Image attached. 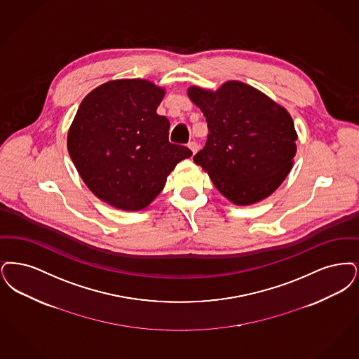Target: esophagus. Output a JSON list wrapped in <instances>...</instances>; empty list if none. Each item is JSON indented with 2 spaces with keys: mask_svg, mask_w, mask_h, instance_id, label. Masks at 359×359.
<instances>
[{
  "mask_svg": "<svg viewBox=\"0 0 359 359\" xmlns=\"http://www.w3.org/2000/svg\"><path fill=\"white\" fill-rule=\"evenodd\" d=\"M187 147L193 151V154H196V153H197V150H198V144H197V142H194V140L189 142V143H187Z\"/></svg>",
  "mask_w": 359,
  "mask_h": 359,
  "instance_id": "1",
  "label": "esophagus"
}]
</instances>
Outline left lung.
Returning a JSON list of instances; mask_svg holds the SVG:
<instances>
[{
  "mask_svg": "<svg viewBox=\"0 0 359 359\" xmlns=\"http://www.w3.org/2000/svg\"><path fill=\"white\" fill-rule=\"evenodd\" d=\"M206 118L209 135L194 162L213 185L240 206L269 197L292 169L297 134L288 111L243 81L219 90L187 88Z\"/></svg>",
  "mask_w": 359,
  "mask_h": 359,
  "instance_id": "1",
  "label": "left lung"
}]
</instances>
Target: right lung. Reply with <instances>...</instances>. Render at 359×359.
Returning <instances> with one entry per match:
<instances>
[{"mask_svg":"<svg viewBox=\"0 0 359 359\" xmlns=\"http://www.w3.org/2000/svg\"><path fill=\"white\" fill-rule=\"evenodd\" d=\"M165 88L144 79L111 80L87 95L67 147L81 180L111 206L137 212L162 191L191 151L169 142L170 122L156 114Z\"/></svg>","mask_w":359,"mask_h":359,"instance_id":"add662e5","label":"right lung"}]
</instances>
